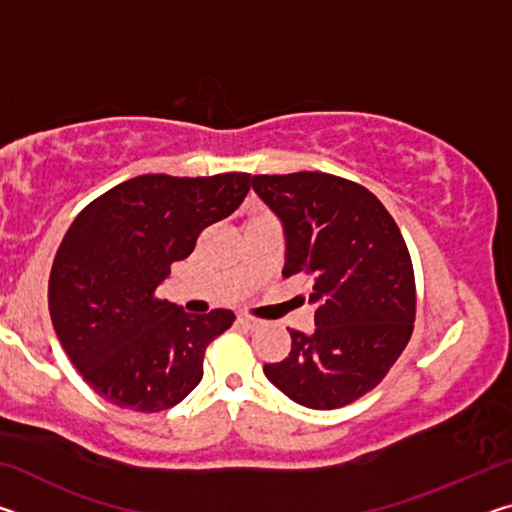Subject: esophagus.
Returning <instances> with one entry per match:
<instances>
[{"label": "esophagus", "mask_w": 512, "mask_h": 512, "mask_svg": "<svg viewBox=\"0 0 512 512\" xmlns=\"http://www.w3.org/2000/svg\"><path fill=\"white\" fill-rule=\"evenodd\" d=\"M237 323L244 327V329H250V332H253V329H257L259 325H262V320L259 318H255V316H246V314H239L237 316Z\"/></svg>", "instance_id": "obj_1"}]
</instances>
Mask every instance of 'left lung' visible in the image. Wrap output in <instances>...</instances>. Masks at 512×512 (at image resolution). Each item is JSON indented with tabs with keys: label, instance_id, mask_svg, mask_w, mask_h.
I'll use <instances>...</instances> for the list:
<instances>
[{
	"label": "left lung",
	"instance_id": "1",
	"mask_svg": "<svg viewBox=\"0 0 512 512\" xmlns=\"http://www.w3.org/2000/svg\"><path fill=\"white\" fill-rule=\"evenodd\" d=\"M287 235L284 275L311 280L316 329H289L291 352L264 372L293 402L329 411L370 393L413 334L415 275L384 203L323 171L253 176Z\"/></svg>",
	"mask_w": 512,
	"mask_h": 512
}]
</instances>
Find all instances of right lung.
<instances>
[{"instance_id": "right-lung-1", "label": "right lung", "mask_w": 512, "mask_h": 512, "mask_svg": "<svg viewBox=\"0 0 512 512\" xmlns=\"http://www.w3.org/2000/svg\"><path fill=\"white\" fill-rule=\"evenodd\" d=\"M250 173H149L85 205L49 275V314L69 361L119 409L160 413L203 379L205 350L235 323L230 309L187 314L158 298L171 264L237 210Z\"/></svg>"}]
</instances>
